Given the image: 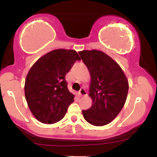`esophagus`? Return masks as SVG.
<instances>
[{"mask_svg":"<svg viewBox=\"0 0 157 157\" xmlns=\"http://www.w3.org/2000/svg\"><path fill=\"white\" fill-rule=\"evenodd\" d=\"M86 94H87L86 91L83 89V88H82V89L80 90V91H79V95H80V97H83V96H86Z\"/></svg>","mask_w":157,"mask_h":157,"instance_id":"esophagus-1","label":"esophagus"}]
</instances>
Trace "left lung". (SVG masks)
<instances>
[{
    "mask_svg": "<svg viewBox=\"0 0 157 157\" xmlns=\"http://www.w3.org/2000/svg\"><path fill=\"white\" fill-rule=\"evenodd\" d=\"M79 55L91 75L89 95L92 105L82 110L83 117L91 125H105L116 118L125 105L128 81L117 63L104 52L84 50Z\"/></svg>",
    "mask_w": 157,
    "mask_h": 157,
    "instance_id": "1",
    "label": "left lung"
}]
</instances>
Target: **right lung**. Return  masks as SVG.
Returning a JSON list of instances; mask_svg holds the SVG:
<instances>
[{
    "instance_id": "1",
    "label": "right lung",
    "mask_w": 157,
    "mask_h": 157,
    "mask_svg": "<svg viewBox=\"0 0 157 157\" xmlns=\"http://www.w3.org/2000/svg\"><path fill=\"white\" fill-rule=\"evenodd\" d=\"M80 57L76 51L55 49L41 57L32 66L25 81L29 108L40 122L53 124L64 117L74 102L65 77Z\"/></svg>"
}]
</instances>
